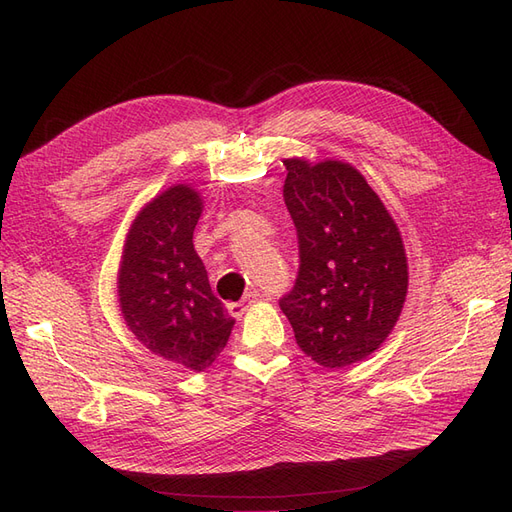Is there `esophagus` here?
Returning <instances> with one entry per match:
<instances>
[{
	"label": "esophagus",
	"instance_id": "obj_1",
	"mask_svg": "<svg viewBox=\"0 0 512 512\" xmlns=\"http://www.w3.org/2000/svg\"><path fill=\"white\" fill-rule=\"evenodd\" d=\"M258 297H260L258 290H250V292L245 294V297H243L241 301H237V303H230V305H228V312H230V316L241 318V316L247 312V309H250V305L258 301Z\"/></svg>",
	"mask_w": 512,
	"mask_h": 512
}]
</instances>
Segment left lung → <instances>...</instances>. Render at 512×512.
<instances>
[{"mask_svg": "<svg viewBox=\"0 0 512 512\" xmlns=\"http://www.w3.org/2000/svg\"><path fill=\"white\" fill-rule=\"evenodd\" d=\"M284 166L301 267L280 307L314 363L329 369L359 363L384 344L404 309V239L350 162L286 158Z\"/></svg>", "mask_w": 512, "mask_h": 512, "instance_id": "left-lung-1", "label": "left lung"}]
</instances>
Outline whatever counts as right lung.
<instances>
[{
    "label": "right lung",
    "instance_id": "right-lung-1",
    "mask_svg": "<svg viewBox=\"0 0 512 512\" xmlns=\"http://www.w3.org/2000/svg\"><path fill=\"white\" fill-rule=\"evenodd\" d=\"M203 209L190 183L153 196L128 228L117 271L126 327L149 352L190 371H205L218 359L235 327L194 250Z\"/></svg>",
    "mask_w": 512,
    "mask_h": 512
}]
</instances>
